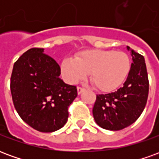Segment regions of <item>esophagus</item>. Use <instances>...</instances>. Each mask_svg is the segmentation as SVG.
Instances as JSON below:
<instances>
[{"label": "esophagus", "instance_id": "1", "mask_svg": "<svg viewBox=\"0 0 159 159\" xmlns=\"http://www.w3.org/2000/svg\"><path fill=\"white\" fill-rule=\"evenodd\" d=\"M84 89H83V88H80V87H78V88H77V93H78V94H81V93H83V91H84Z\"/></svg>", "mask_w": 159, "mask_h": 159}]
</instances>
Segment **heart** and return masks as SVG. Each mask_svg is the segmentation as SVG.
<instances>
[{"label":"heart","instance_id":"1","mask_svg":"<svg viewBox=\"0 0 159 159\" xmlns=\"http://www.w3.org/2000/svg\"><path fill=\"white\" fill-rule=\"evenodd\" d=\"M131 69L129 55L113 50L93 49L65 58L60 64V74L68 84H76L89 72L96 89L104 92L116 89L126 80Z\"/></svg>","mask_w":159,"mask_h":159}]
</instances>
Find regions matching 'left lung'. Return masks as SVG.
<instances>
[{
    "mask_svg": "<svg viewBox=\"0 0 159 159\" xmlns=\"http://www.w3.org/2000/svg\"><path fill=\"white\" fill-rule=\"evenodd\" d=\"M127 49L133 63L125 83L115 92L97 95L93 106V118L105 129L117 131L131 125L147 104L149 82L145 59L128 46Z\"/></svg>",
    "mask_w": 159,
    "mask_h": 159,
    "instance_id": "1",
    "label": "left lung"
}]
</instances>
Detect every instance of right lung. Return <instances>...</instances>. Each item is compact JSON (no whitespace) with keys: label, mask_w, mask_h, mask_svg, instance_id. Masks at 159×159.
Instances as JSON below:
<instances>
[{"label":"right lung","mask_w":159,"mask_h":159,"mask_svg":"<svg viewBox=\"0 0 159 159\" xmlns=\"http://www.w3.org/2000/svg\"><path fill=\"white\" fill-rule=\"evenodd\" d=\"M60 67L43 48L29 49L14 63L11 93L17 112L40 132L61 129L68 120V107L77 96L76 86L59 78Z\"/></svg>","instance_id":"1"}]
</instances>
